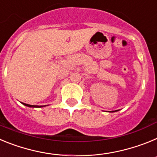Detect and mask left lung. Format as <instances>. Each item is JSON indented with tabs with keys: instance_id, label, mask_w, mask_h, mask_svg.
Returning <instances> with one entry per match:
<instances>
[{
	"instance_id": "8db88e82",
	"label": "left lung",
	"mask_w": 157,
	"mask_h": 157,
	"mask_svg": "<svg viewBox=\"0 0 157 157\" xmlns=\"http://www.w3.org/2000/svg\"><path fill=\"white\" fill-rule=\"evenodd\" d=\"M116 111H119V110H116V111H113V112H116Z\"/></svg>"
}]
</instances>
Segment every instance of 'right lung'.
<instances>
[{
  "mask_svg": "<svg viewBox=\"0 0 157 157\" xmlns=\"http://www.w3.org/2000/svg\"><path fill=\"white\" fill-rule=\"evenodd\" d=\"M23 105L25 106H27V107H30V108H41V107H45L46 105H41V106H38V105H28V104H25V103H22Z\"/></svg>",
  "mask_w": 157,
  "mask_h": 157,
  "instance_id": "obj_1",
  "label": "right lung"
}]
</instances>
